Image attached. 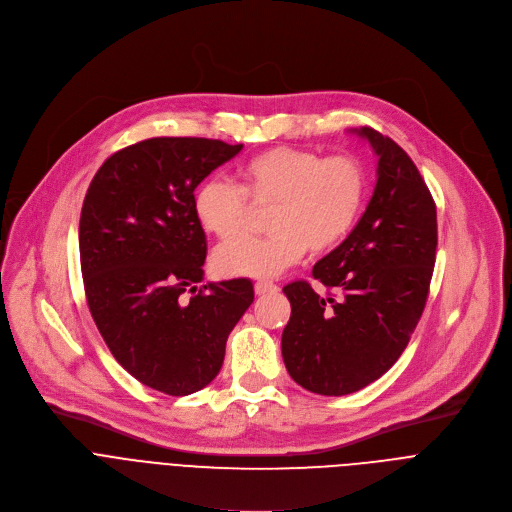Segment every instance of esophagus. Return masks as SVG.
<instances>
[{"label": "esophagus", "instance_id": "esophagus-1", "mask_svg": "<svg viewBox=\"0 0 512 512\" xmlns=\"http://www.w3.org/2000/svg\"><path fill=\"white\" fill-rule=\"evenodd\" d=\"M279 287L273 281H257L255 283V294L257 296H265V294H275Z\"/></svg>", "mask_w": 512, "mask_h": 512}]
</instances>
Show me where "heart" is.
<instances>
[{"label": "heart", "instance_id": "b5f03b06", "mask_svg": "<svg viewBox=\"0 0 512 512\" xmlns=\"http://www.w3.org/2000/svg\"><path fill=\"white\" fill-rule=\"evenodd\" d=\"M241 180L243 188L223 178H208L192 200L200 227L223 241L246 228L249 197L274 204L269 238H244L214 251V267L227 277H277L308 249H334L356 227L369 192L367 168L356 156L324 158L314 150L289 145L249 158L241 166Z\"/></svg>", "mask_w": 512, "mask_h": 512}]
</instances>
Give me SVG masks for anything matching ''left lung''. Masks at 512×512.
Masks as SVG:
<instances>
[{"label": "left lung", "instance_id": "obj_1", "mask_svg": "<svg viewBox=\"0 0 512 512\" xmlns=\"http://www.w3.org/2000/svg\"><path fill=\"white\" fill-rule=\"evenodd\" d=\"M352 133L369 139L379 158L377 186L352 233L312 271L340 300L308 281L283 287L291 304L281 334L285 369L328 397L371 385L397 362L423 314L437 247L435 202L417 166L377 129Z\"/></svg>", "mask_w": 512, "mask_h": 512}]
</instances>
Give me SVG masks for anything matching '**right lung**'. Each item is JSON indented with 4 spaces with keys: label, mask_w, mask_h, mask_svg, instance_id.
I'll return each instance as SVG.
<instances>
[{
    "label": "right lung",
    "mask_w": 512,
    "mask_h": 512,
    "mask_svg": "<svg viewBox=\"0 0 512 512\" xmlns=\"http://www.w3.org/2000/svg\"><path fill=\"white\" fill-rule=\"evenodd\" d=\"M241 150L243 143L206 137L145 139L105 160L83 202L79 249L91 316L121 367L172 397L218 375L227 338L255 298L249 279L198 289L206 235L194 190Z\"/></svg>",
    "instance_id": "obj_1"
}]
</instances>
